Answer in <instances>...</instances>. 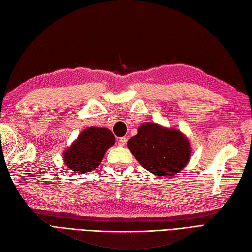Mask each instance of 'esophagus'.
Here are the masks:
<instances>
[{
	"label": "esophagus",
	"instance_id": "obj_1",
	"mask_svg": "<svg viewBox=\"0 0 252 252\" xmlns=\"http://www.w3.org/2000/svg\"><path fill=\"white\" fill-rule=\"evenodd\" d=\"M126 142H127V138L122 137L119 139V140H117V145H120V147H124Z\"/></svg>",
	"mask_w": 252,
	"mask_h": 252
}]
</instances>
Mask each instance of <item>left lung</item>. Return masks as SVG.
<instances>
[{
  "instance_id": "left-lung-1",
  "label": "left lung",
  "mask_w": 252,
  "mask_h": 252,
  "mask_svg": "<svg viewBox=\"0 0 252 252\" xmlns=\"http://www.w3.org/2000/svg\"><path fill=\"white\" fill-rule=\"evenodd\" d=\"M127 147L144 169L161 178L180 172L191 158L188 137L176 128L147 122L138 127V133Z\"/></svg>"
}]
</instances>
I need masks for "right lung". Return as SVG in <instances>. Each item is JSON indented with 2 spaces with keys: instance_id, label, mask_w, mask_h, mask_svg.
<instances>
[{
  "instance_id": "right-lung-1",
  "label": "right lung",
  "mask_w": 252,
  "mask_h": 252,
  "mask_svg": "<svg viewBox=\"0 0 252 252\" xmlns=\"http://www.w3.org/2000/svg\"><path fill=\"white\" fill-rule=\"evenodd\" d=\"M114 143L115 137L108 128L87 127L63 151V163L69 170L79 173L89 172L97 168L105 151Z\"/></svg>"
}]
</instances>
